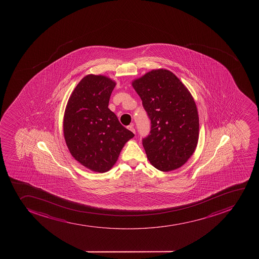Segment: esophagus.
I'll return each instance as SVG.
<instances>
[{"mask_svg":"<svg viewBox=\"0 0 259 259\" xmlns=\"http://www.w3.org/2000/svg\"><path fill=\"white\" fill-rule=\"evenodd\" d=\"M127 129L128 130H130V131L133 132L134 134H136V130H135V128L134 127V125H128Z\"/></svg>","mask_w":259,"mask_h":259,"instance_id":"esophagus-1","label":"esophagus"}]
</instances>
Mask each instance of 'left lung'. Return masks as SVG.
<instances>
[{"instance_id": "1", "label": "left lung", "mask_w": 259, "mask_h": 259, "mask_svg": "<svg viewBox=\"0 0 259 259\" xmlns=\"http://www.w3.org/2000/svg\"><path fill=\"white\" fill-rule=\"evenodd\" d=\"M132 85L151 120L143 145L152 165L161 171L178 169L191 158L199 137L194 99L169 70H152Z\"/></svg>"}]
</instances>
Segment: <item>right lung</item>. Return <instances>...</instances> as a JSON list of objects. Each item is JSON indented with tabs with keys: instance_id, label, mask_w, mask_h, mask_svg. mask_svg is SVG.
Segmentation results:
<instances>
[{
	"instance_id": "add662e5",
	"label": "right lung",
	"mask_w": 259,
	"mask_h": 259,
	"mask_svg": "<svg viewBox=\"0 0 259 259\" xmlns=\"http://www.w3.org/2000/svg\"><path fill=\"white\" fill-rule=\"evenodd\" d=\"M115 81L89 74L72 91L63 119L65 141L72 156L90 170L112 168L125 143L134 134L108 108Z\"/></svg>"
}]
</instances>
